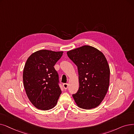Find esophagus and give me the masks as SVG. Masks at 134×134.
I'll return each mask as SVG.
<instances>
[{
    "label": "esophagus",
    "mask_w": 134,
    "mask_h": 134,
    "mask_svg": "<svg viewBox=\"0 0 134 134\" xmlns=\"http://www.w3.org/2000/svg\"><path fill=\"white\" fill-rule=\"evenodd\" d=\"M63 88L65 89H67L68 88V84L67 83H64L63 84Z\"/></svg>",
    "instance_id": "esophagus-1"
}]
</instances>
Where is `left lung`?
<instances>
[{
	"label": "left lung",
	"mask_w": 134,
	"mask_h": 134,
	"mask_svg": "<svg viewBox=\"0 0 134 134\" xmlns=\"http://www.w3.org/2000/svg\"><path fill=\"white\" fill-rule=\"evenodd\" d=\"M67 54L77 66L79 88L73 97L80 108L97 107L105 97L109 84L110 70L102 52L89 45L68 51Z\"/></svg>",
	"instance_id": "obj_1"
}]
</instances>
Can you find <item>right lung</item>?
I'll return each mask as SVG.
<instances>
[{"instance_id": "obj_1", "label": "right lung", "mask_w": 134, "mask_h": 134, "mask_svg": "<svg viewBox=\"0 0 134 134\" xmlns=\"http://www.w3.org/2000/svg\"><path fill=\"white\" fill-rule=\"evenodd\" d=\"M62 51L41 50L27 59L23 72L26 94L33 105L46 110L54 108L61 94L59 74L54 66Z\"/></svg>"}]
</instances>
